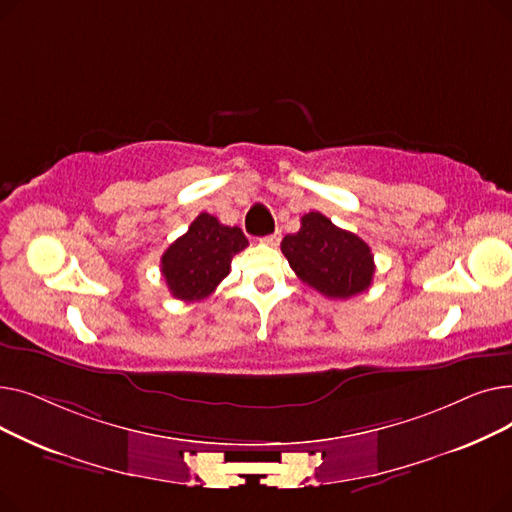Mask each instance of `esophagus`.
Wrapping results in <instances>:
<instances>
[{
    "mask_svg": "<svg viewBox=\"0 0 512 512\" xmlns=\"http://www.w3.org/2000/svg\"><path fill=\"white\" fill-rule=\"evenodd\" d=\"M280 238H282V232H280V230H276V232H272V234L263 236V238H261V242H265V245H270V247H278Z\"/></svg>",
    "mask_w": 512,
    "mask_h": 512,
    "instance_id": "1",
    "label": "esophagus"
}]
</instances>
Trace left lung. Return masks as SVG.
<instances>
[{"mask_svg": "<svg viewBox=\"0 0 512 512\" xmlns=\"http://www.w3.org/2000/svg\"><path fill=\"white\" fill-rule=\"evenodd\" d=\"M282 253L294 274L328 299L355 297L371 286L375 274L367 242L319 211L303 215L301 230L284 236Z\"/></svg>", "mask_w": 512, "mask_h": 512, "instance_id": "obj_1", "label": "left lung"}]
</instances>
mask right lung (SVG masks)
<instances>
[{
    "label": "right lung",
    "instance_id": "add662e5",
    "mask_svg": "<svg viewBox=\"0 0 512 512\" xmlns=\"http://www.w3.org/2000/svg\"><path fill=\"white\" fill-rule=\"evenodd\" d=\"M249 245L236 226H224L209 213H199L188 230L161 257V276L180 301H201L228 274L236 253Z\"/></svg>",
    "mask_w": 512,
    "mask_h": 512
}]
</instances>
